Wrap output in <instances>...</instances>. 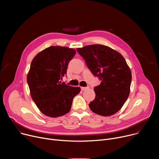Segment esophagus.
I'll list each match as a JSON object with an SVG mask.
<instances>
[{
    "mask_svg": "<svg viewBox=\"0 0 159 159\" xmlns=\"http://www.w3.org/2000/svg\"><path fill=\"white\" fill-rule=\"evenodd\" d=\"M88 89V87H81V90L82 91H84Z\"/></svg>",
    "mask_w": 159,
    "mask_h": 159,
    "instance_id": "obj_1",
    "label": "esophagus"
}]
</instances>
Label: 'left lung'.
Here are the masks:
<instances>
[{
    "label": "left lung",
    "instance_id": "obj_1",
    "mask_svg": "<svg viewBox=\"0 0 159 159\" xmlns=\"http://www.w3.org/2000/svg\"><path fill=\"white\" fill-rule=\"evenodd\" d=\"M101 84L94 88L95 98L89 104L96 114L109 116L118 112L129 97L131 72L124 57L115 49L101 44L77 49Z\"/></svg>",
    "mask_w": 159,
    "mask_h": 159
}]
</instances>
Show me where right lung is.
I'll return each instance as SVG.
<instances>
[{
    "mask_svg": "<svg viewBox=\"0 0 159 159\" xmlns=\"http://www.w3.org/2000/svg\"><path fill=\"white\" fill-rule=\"evenodd\" d=\"M76 54L73 48L50 46L39 52L31 61L27 75L30 95L39 110L49 117L68 113L79 87L62 82L70 61Z\"/></svg>",
    "mask_w": 159,
    "mask_h": 159,
    "instance_id": "1",
    "label": "right lung"
}]
</instances>
